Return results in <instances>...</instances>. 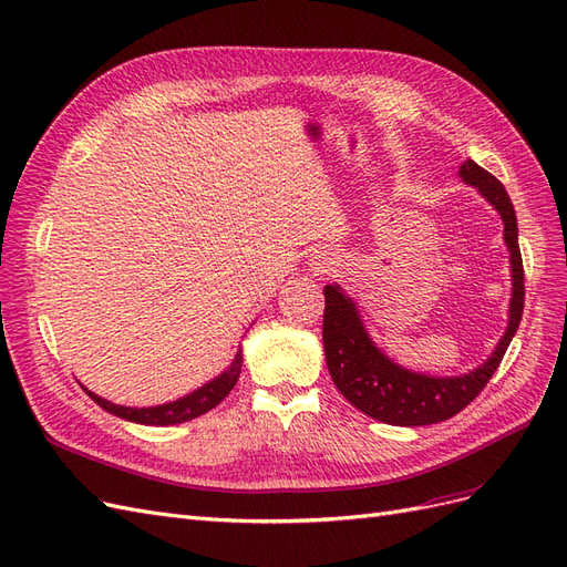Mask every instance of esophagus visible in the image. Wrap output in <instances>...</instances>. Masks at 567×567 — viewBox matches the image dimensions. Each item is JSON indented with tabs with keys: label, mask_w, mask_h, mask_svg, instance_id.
<instances>
[{
	"label": "esophagus",
	"mask_w": 567,
	"mask_h": 567,
	"mask_svg": "<svg viewBox=\"0 0 567 567\" xmlns=\"http://www.w3.org/2000/svg\"><path fill=\"white\" fill-rule=\"evenodd\" d=\"M334 266L332 257H327V254H316L313 257V264H310V268H313L316 272H327Z\"/></svg>",
	"instance_id": "esophagus-1"
}]
</instances>
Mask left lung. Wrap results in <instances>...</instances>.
<instances>
[{"instance_id":"left-lung-1","label":"left lung","mask_w":567,"mask_h":567,"mask_svg":"<svg viewBox=\"0 0 567 567\" xmlns=\"http://www.w3.org/2000/svg\"><path fill=\"white\" fill-rule=\"evenodd\" d=\"M460 178L476 188L487 205L495 209L504 224V245L508 249L511 268V301L508 322L495 351L485 362L464 374L435 377L408 370L383 353L364 327L360 308L351 295H346L339 282L324 285V320L322 346L327 370L341 395L353 408L393 426H429L462 412L476 398L489 377L497 372L499 362L514 339L525 303L523 259L518 249V221L511 197L499 181L478 167L473 159H464Z\"/></svg>"}]
</instances>
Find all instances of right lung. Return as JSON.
Returning a JSON list of instances; mask_svg holds the SVG:
<instances>
[{
  "mask_svg": "<svg viewBox=\"0 0 567 567\" xmlns=\"http://www.w3.org/2000/svg\"><path fill=\"white\" fill-rule=\"evenodd\" d=\"M240 370H243V349H237L233 362L221 374L203 383V386L195 389L193 393H188L184 398H176V400H172V403L153 405V408L115 405V403H111V400H105V398L96 395L94 391H89L86 386H82V389L86 391V395L91 400H94L96 405H101L105 412H111L120 419H126V422L143 424V426H172V424L190 422V419L205 414L221 403V400L233 391L237 379H240Z\"/></svg>",
  "mask_w": 567,
  "mask_h": 567,
  "instance_id": "right-lung-1",
  "label": "right lung"
}]
</instances>
